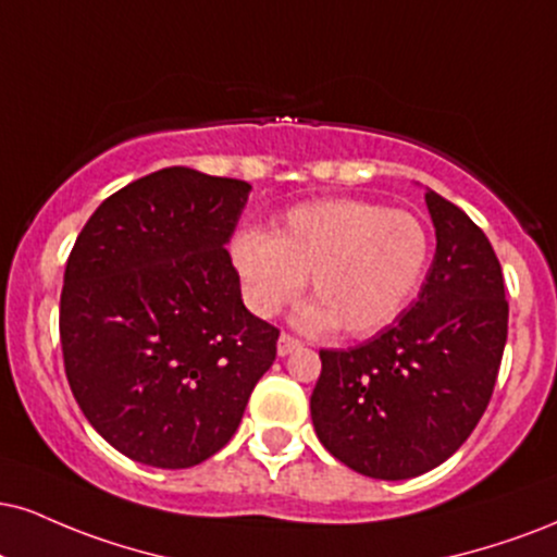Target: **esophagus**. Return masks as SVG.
I'll return each instance as SVG.
<instances>
[{"label": "esophagus", "mask_w": 557, "mask_h": 557, "mask_svg": "<svg viewBox=\"0 0 557 557\" xmlns=\"http://www.w3.org/2000/svg\"><path fill=\"white\" fill-rule=\"evenodd\" d=\"M296 350H300L298 339L290 337V334H280V339H277V355H280V358H285V355H290Z\"/></svg>", "instance_id": "1"}]
</instances>
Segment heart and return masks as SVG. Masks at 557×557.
Segmentation results:
<instances>
[{
	"label": "heart",
	"instance_id": "b5f03b06",
	"mask_svg": "<svg viewBox=\"0 0 557 557\" xmlns=\"http://www.w3.org/2000/svg\"><path fill=\"white\" fill-rule=\"evenodd\" d=\"M246 306L277 317L311 277V296L296 326L321 334L339 326L368 337L405 311L431 259L425 225L405 210L363 199H317L287 210L264 231L236 233L231 244Z\"/></svg>",
	"mask_w": 557,
	"mask_h": 557
}]
</instances>
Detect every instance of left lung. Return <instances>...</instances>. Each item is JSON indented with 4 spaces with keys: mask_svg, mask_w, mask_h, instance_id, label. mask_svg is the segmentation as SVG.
<instances>
[{
    "mask_svg": "<svg viewBox=\"0 0 557 557\" xmlns=\"http://www.w3.org/2000/svg\"><path fill=\"white\" fill-rule=\"evenodd\" d=\"M425 205L435 257L418 298L368 343L321 350L311 394L326 451L376 480L431 472L470 438L506 347V287L491 240L433 189Z\"/></svg>",
    "mask_w": 557,
    "mask_h": 557,
    "instance_id": "8db88e82",
    "label": "left lung"
}]
</instances>
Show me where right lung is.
I'll return each mask as SVG.
<instances>
[{
  "instance_id": "obj_1",
  "label": "right lung",
  "mask_w": 557,
  "mask_h": 557,
  "mask_svg": "<svg viewBox=\"0 0 557 557\" xmlns=\"http://www.w3.org/2000/svg\"><path fill=\"white\" fill-rule=\"evenodd\" d=\"M251 186L173 165L90 214L64 270V371L87 423L186 470L233 438L280 332L240 300L231 244Z\"/></svg>"
}]
</instances>
